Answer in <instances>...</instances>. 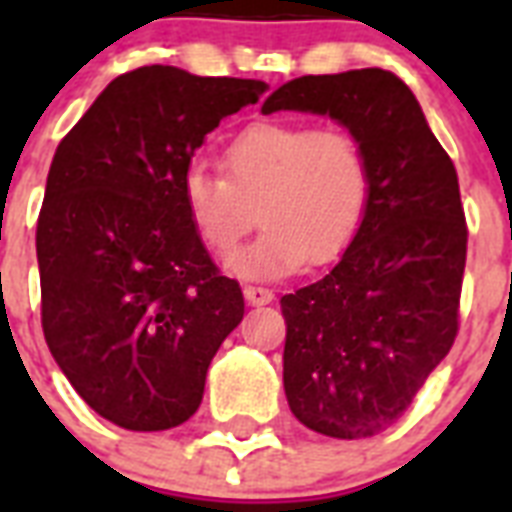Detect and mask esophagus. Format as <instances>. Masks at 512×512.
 <instances>
[{"instance_id": "obj_1", "label": "esophagus", "mask_w": 512, "mask_h": 512, "mask_svg": "<svg viewBox=\"0 0 512 512\" xmlns=\"http://www.w3.org/2000/svg\"><path fill=\"white\" fill-rule=\"evenodd\" d=\"M244 300L249 305H268L273 300V292L265 287H244Z\"/></svg>"}]
</instances>
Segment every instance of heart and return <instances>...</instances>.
Segmentation results:
<instances>
[{"label": "heart", "mask_w": 512, "mask_h": 512, "mask_svg": "<svg viewBox=\"0 0 512 512\" xmlns=\"http://www.w3.org/2000/svg\"><path fill=\"white\" fill-rule=\"evenodd\" d=\"M223 170L183 175L188 220L215 255H228L252 225L265 223L225 268L239 279H279L305 260L332 263L356 239L369 204L364 151L342 130L260 122L225 146Z\"/></svg>", "instance_id": "obj_1"}]
</instances>
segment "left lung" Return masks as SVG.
<instances>
[{
    "label": "left lung",
    "mask_w": 512,
    "mask_h": 512,
    "mask_svg": "<svg viewBox=\"0 0 512 512\" xmlns=\"http://www.w3.org/2000/svg\"><path fill=\"white\" fill-rule=\"evenodd\" d=\"M329 116L369 167L356 239L316 284L281 297L284 393L305 428L369 438L409 409L457 337L468 228L452 159L414 92L382 68L300 76L263 114Z\"/></svg>",
    "instance_id": "1"
}]
</instances>
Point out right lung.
Returning a JSON list of instances; mask_svg holds the SVG:
<instances>
[{
	"label": "right lung",
	"mask_w": 512,
	"mask_h": 512,
	"mask_svg": "<svg viewBox=\"0 0 512 512\" xmlns=\"http://www.w3.org/2000/svg\"><path fill=\"white\" fill-rule=\"evenodd\" d=\"M257 79L143 66L116 76L52 156L36 223L44 340L90 409L124 430H170L244 319L183 204V175Z\"/></svg>",
	"instance_id": "1"
}]
</instances>
